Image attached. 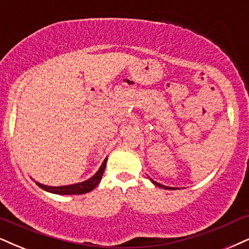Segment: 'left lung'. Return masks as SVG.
Instances as JSON below:
<instances>
[{"label": "left lung", "instance_id": "1", "mask_svg": "<svg viewBox=\"0 0 249 249\" xmlns=\"http://www.w3.org/2000/svg\"><path fill=\"white\" fill-rule=\"evenodd\" d=\"M152 181V183H155L156 186H158V187H161V188H164V189H174L173 187H167V186H164V185H160V183H158V182H156V181H153V180H151Z\"/></svg>", "mask_w": 249, "mask_h": 249}]
</instances>
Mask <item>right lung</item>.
I'll return each mask as SVG.
<instances>
[{
	"label": "right lung",
	"mask_w": 249,
	"mask_h": 249,
	"mask_svg": "<svg viewBox=\"0 0 249 249\" xmlns=\"http://www.w3.org/2000/svg\"><path fill=\"white\" fill-rule=\"evenodd\" d=\"M106 161L107 158L104 160L103 164L96 174L84 182H79V183H75V185H70V186H61V187H51V186H46V185H41V183L36 182L40 188H42L44 190H47L50 193H54V194H59V195H79V194H85V193L91 192L92 189H94L97 187L98 183L100 182L101 177H103L104 171H105L106 167Z\"/></svg>",
	"instance_id": "add662e5"
}]
</instances>
